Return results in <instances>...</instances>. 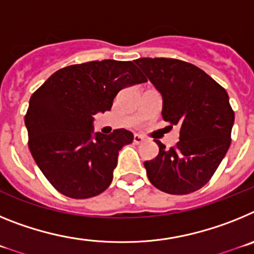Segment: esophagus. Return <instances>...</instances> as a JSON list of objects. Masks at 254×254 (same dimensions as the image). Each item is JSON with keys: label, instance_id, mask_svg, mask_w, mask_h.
I'll use <instances>...</instances> for the list:
<instances>
[{"label": "esophagus", "instance_id": "1", "mask_svg": "<svg viewBox=\"0 0 254 254\" xmlns=\"http://www.w3.org/2000/svg\"><path fill=\"white\" fill-rule=\"evenodd\" d=\"M143 141H145V137H143V136H141V134L136 133L133 136V142L134 143H137V145H138V143H142Z\"/></svg>", "mask_w": 254, "mask_h": 254}]
</instances>
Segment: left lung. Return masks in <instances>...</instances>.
Returning a JSON list of instances; mask_svg holds the SVG:
<instances>
[{
  "instance_id": "1",
  "label": "left lung",
  "mask_w": 254,
  "mask_h": 254,
  "mask_svg": "<svg viewBox=\"0 0 254 254\" xmlns=\"http://www.w3.org/2000/svg\"><path fill=\"white\" fill-rule=\"evenodd\" d=\"M163 96L161 116L179 127L176 146L145 161L152 186L170 194H188L211 179L232 142L234 111L226 90L205 71L176 58L134 61Z\"/></svg>"
}]
</instances>
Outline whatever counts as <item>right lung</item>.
<instances>
[{
  "instance_id": "obj_1",
  "label": "right lung",
  "mask_w": 254,
  "mask_h": 254,
  "mask_svg": "<svg viewBox=\"0 0 254 254\" xmlns=\"http://www.w3.org/2000/svg\"><path fill=\"white\" fill-rule=\"evenodd\" d=\"M131 61H91L58 69L34 91L25 114L29 150L60 193L84 199L109 187L118 151L132 132L93 137V116L111 111L121 89L146 82Z\"/></svg>"
}]
</instances>
